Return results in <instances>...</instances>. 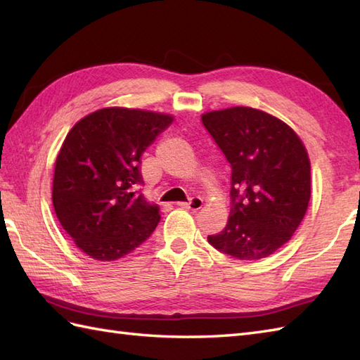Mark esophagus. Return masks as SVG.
Returning a JSON list of instances; mask_svg holds the SVG:
<instances>
[{
  "instance_id": "1",
  "label": "esophagus",
  "mask_w": 360,
  "mask_h": 360,
  "mask_svg": "<svg viewBox=\"0 0 360 360\" xmlns=\"http://www.w3.org/2000/svg\"><path fill=\"white\" fill-rule=\"evenodd\" d=\"M202 204L204 202L201 198L195 196V198H190L188 202H178L176 205H179V207H182V209H188V210H200L202 207Z\"/></svg>"
}]
</instances>
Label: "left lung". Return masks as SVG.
I'll return each instance as SVG.
<instances>
[{
  "label": "left lung",
  "mask_w": 360,
  "mask_h": 360,
  "mask_svg": "<svg viewBox=\"0 0 360 360\" xmlns=\"http://www.w3.org/2000/svg\"><path fill=\"white\" fill-rule=\"evenodd\" d=\"M231 164V215L207 240L238 259L269 257L300 226L311 198V164L294 129L248 106L202 114Z\"/></svg>",
  "instance_id": "obj_1"
}]
</instances>
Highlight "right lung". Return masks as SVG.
<instances>
[{"label":"right lung","instance_id":"obj_1","mask_svg":"<svg viewBox=\"0 0 360 360\" xmlns=\"http://www.w3.org/2000/svg\"><path fill=\"white\" fill-rule=\"evenodd\" d=\"M172 116L128 108L88 114L68 133L56 160L52 204L77 248L112 262L139 248L160 215L139 193L141 156Z\"/></svg>","mask_w":360,"mask_h":360}]
</instances>
